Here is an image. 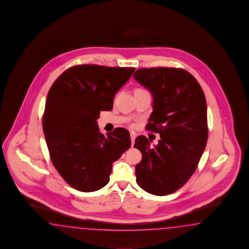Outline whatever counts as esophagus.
I'll return each mask as SVG.
<instances>
[{
  "mask_svg": "<svg viewBox=\"0 0 249 249\" xmlns=\"http://www.w3.org/2000/svg\"><path fill=\"white\" fill-rule=\"evenodd\" d=\"M130 138H131V145H134L135 143V139H136V135L135 134H130Z\"/></svg>",
  "mask_w": 249,
  "mask_h": 249,
  "instance_id": "1",
  "label": "esophagus"
}]
</instances>
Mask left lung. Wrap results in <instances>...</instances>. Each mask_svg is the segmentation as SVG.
I'll return each instance as SVG.
<instances>
[{"label": "left lung", "instance_id": "left-lung-1", "mask_svg": "<svg viewBox=\"0 0 249 249\" xmlns=\"http://www.w3.org/2000/svg\"><path fill=\"white\" fill-rule=\"evenodd\" d=\"M133 77L152 93L154 110L145 128L160 137L154 147L144 136L136 138L134 146L142 154L137 182L152 195H170L193 175L204 153L208 138L205 94L183 69H139Z\"/></svg>", "mask_w": 249, "mask_h": 249}]
</instances>
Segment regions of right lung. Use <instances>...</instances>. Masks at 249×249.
<instances>
[{
  "label": "right lung",
  "instance_id": "add662e5",
  "mask_svg": "<svg viewBox=\"0 0 249 249\" xmlns=\"http://www.w3.org/2000/svg\"><path fill=\"white\" fill-rule=\"evenodd\" d=\"M135 68L77 65L58 77L47 94L43 129L51 160L72 188L93 192L110 180L112 162L130 147L126 128L100 133V111H111L113 98Z\"/></svg>",
  "mask_w": 249,
  "mask_h": 249
}]
</instances>
